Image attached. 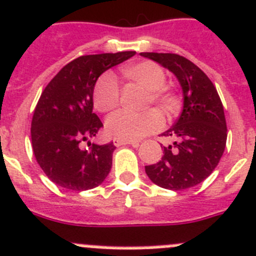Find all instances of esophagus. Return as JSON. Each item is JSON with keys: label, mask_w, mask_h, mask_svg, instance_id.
Instances as JSON below:
<instances>
[{"label": "esophagus", "mask_w": 256, "mask_h": 256, "mask_svg": "<svg viewBox=\"0 0 256 256\" xmlns=\"http://www.w3.org/2000/svg\"><path fill=\"white\" fill-rule=\"evenodd\" d=\"M114 144L116 146H122V145H132L134 148L139 146V142H128V140H120V139H114Z\"/></svg>", "instance_id": "esophagus-1"}]
</instances>
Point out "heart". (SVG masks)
<instances>
[{
  "label": "heart",
  "instance_id": "1",
  "mask_svg": "<svg viewBox=\"0 0 256 256\" xmlns=\"http://www.w3.org/2000/svg\"><path fill=\"white\" fill-rule=\"evenodd\" d=\"M122 74L131 82L139 84L148 92L146 104H155L166 114H172L176 108V96L166 87V72L154 62H140L122 68ZM93 104L100 112H111L120 104V88L111 74L100 78L93 92ZM163 117L154 110L135 114L131 112H117L106 122V128L114 139L139 140L149 134L163 128Z\"/></svg>",
  "mask_w": 256,
  "mask_h": 256
}]
</instances>
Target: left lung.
<instances>
[{"label": "left lung", "instance_id": "8db88e82", "mask_svg": "<svg viewBox=\"0 0 256 256\" xmlns=\"http://www.w3.org/2000/svg\"><path fill=\"white\" fill-rule=\"evenodd\" d=\"M176 76L183 93L180 116L164 136L173 144L163 146L156 164L145 166L152 183L182 190L204 182L221 159L228 139L225 112L214 83L196 64L172 52H140Z\"/></svg>", "mask_w": 256, "mask_h": 256}]
</instances>
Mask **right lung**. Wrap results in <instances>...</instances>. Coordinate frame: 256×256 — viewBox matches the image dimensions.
Segmentation results:
<instances>
[{
	"label": "right lung",
	"instance_id": "right-lung-1",
	"mask_svg": "<svg viewBox=\"0 0 256 256\" xmlns=\"http://www.w3.org/2000/svg\"><path fill=\"white\" fill-rule=\"evenodd\" d=\"M135 52L83 56L59 70L40 96L31 121V142L38 164L59 187L87 190L97 187L112 166L114 142L90 144L104 124L93 114V90L104 72ZM88 141V150L80 146Z\"/></svg>",
	"mask_w": 256,
	"mask_h": 256
}]
</instances>
